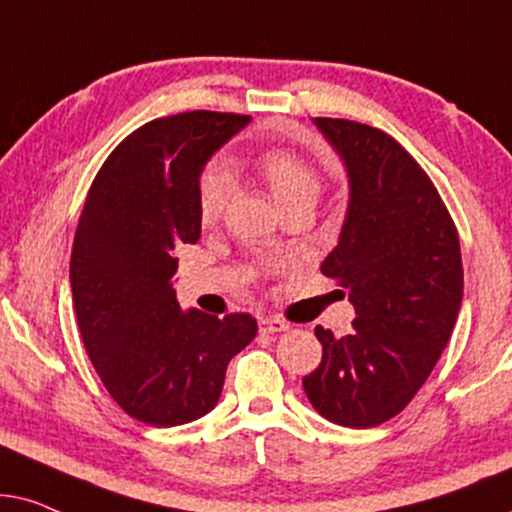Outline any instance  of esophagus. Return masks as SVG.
Returning a JSON list of instances; mask_svg holds the SVG:
<instances>
[{
    "instance_id": "esophagus-1",
    "label": "esophagus",
    "mask_w": 512,
    "mask_h": 512,
    "mask_svg": "<svg viewBox=\"0 0 512 512\" xmlns=\"http://www.w3.org/2000/svg\"><path fill=\"white\" fill-rule=\"evenodd\" d=\"M290 330V323H285L281 318H262L260 320V332L264 335H274V332H285Z\"/></svg>"
}]
</instances>
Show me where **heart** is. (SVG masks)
Segmentation results:
<instances>
[{"instance_id":"b5f03b06","label":"heart","mask_w":512,"mask_h":512,"mask_svg":"<svg viewBox=\"0 0 512 512\" xmlns=\"http://www.w3.org/2000/svg\"><path fill=\"white\" fill-rule=\"evenodd\" d=\"M248 166L262 177L278 208L295 201H316L323 187L318 168L302 154L288 147L262 149L248 161ZM229 177L222 168H208L199 182L196 210L203 224L215 222L229 201Z\"/></svg>"}]
</instances>
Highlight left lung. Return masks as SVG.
I'll return each mask as SVG.
<instances>
[{"mask_svg":"<svg viewBox=\"0 0 512 512\" xmlns=\"http://www.w3.org/2000/svg\"><path fill=\"white\" fill-rule=\"evenodd\" d=\"M313 124L342 156L351 189L320 271L349 290L356 320L346 337L316 327L323 360L302 384L320 417L372 428L405 410L452 337L459 234L431 177L391 135L349 119Z\"/></svg>","mask_w":512,"mask_h":512,"instance_id":"obj_1","label":"left lung"}]
</instances>
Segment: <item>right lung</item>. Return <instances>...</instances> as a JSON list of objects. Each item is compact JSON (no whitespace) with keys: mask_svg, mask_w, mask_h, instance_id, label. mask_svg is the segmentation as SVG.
Listing matches in <instances>:
<instances>
[{"mask_svg":"<svg viewBox=\"0 0 512 512\" xmlns=\"http://www.w3.org/2000/svg\"><path fill=\"white\" fill-rule=\"evenodd\" d=\"M250 117L182 112L133 131L88 189L74 234L70 285L86 353L121 410L180 426L217 405L229 360L257 335L250 313L182 311L175 248L196 243L199 177Z\"/></svg>","mask_w":512,"mask_h":512,"instance_id":"add662e5","label":"right lung"}]
</instances>
